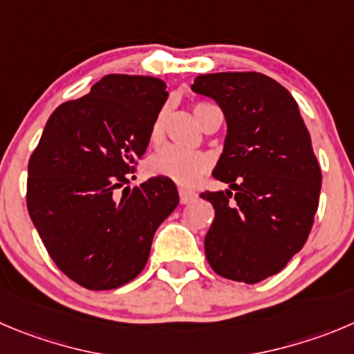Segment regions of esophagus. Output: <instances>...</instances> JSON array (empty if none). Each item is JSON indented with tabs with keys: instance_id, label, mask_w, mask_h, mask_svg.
<instances>
[{
	"instance_id": "1",
	"label": "esophagus",
	"mask_w": 354,
	"mask_h": 354,
	"mask_svg": "<svg viewBox=\"0 0 354 354\" xmlns=\"http://www.w3.org/2000/svg\"><path fill=\"white\" fill-rule=\"evenodd\" d=\"M197 199V194L187 188H180V203L181 204H190Z\"/></svg>"
}]
</instances>
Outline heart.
<instances>
[{"mask_svg": "<svg viewBox=\"0 0 354 354\" xmlns=\"http://www.w3.org/2000/svg\"><path fill=\"white\" fill-rule=\"evenodd\" d=\"M206 106V102H201V104H197L194 108V113H196L197 120H199L201 111ZM164 122H166V111L162 110L155 117L153 124H151V143H158L162 140V136H164ZM147 167L151 176L166 178V180H171L173 183L181 185V187H192V185H196L209 171L211 158L206 153H203V151L166 147L158 150L155 155H151Z\"/></svg>", "mask_w": 354, "mask_h": 354, "instance_id": "b5f03b06", "label": "heart"}]
</instances>
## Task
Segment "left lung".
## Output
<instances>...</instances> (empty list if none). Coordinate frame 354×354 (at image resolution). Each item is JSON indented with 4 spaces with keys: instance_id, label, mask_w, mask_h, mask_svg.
<instances>
[{
    "instance_id": "obj_1",
    "label": "left lung",
    "mask_w": 354,
    "mask_h": 354,
    "mask_svg": "<svg viewBox=\"0 0 354 354\" xmlns=\"http://www.w3.org/2000/svg\"><path fill=\"white\" fill-rule=\"evenodd\" d=\"M192 91L214 99L229 127L213 176L230 190L201 194L214 207L206 259L218 276L255 285L285 269L313 229L322 169L311 136L292 94L262 73L201 75Z\"/></svg>"
}]
</instances>
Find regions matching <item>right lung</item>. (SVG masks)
Wrapping results in <instances>:
<instances>
[{
	"label": "right lung",
	"instance_id": "obj_1",
	"mask_svg": "<svg viewBox=\"0 0 354 354\" xmlns=\"http://www.w3.org/2000/svg\"><path fill=\"white\" fill-rule=\"evenodd\" d=\"M167 99L153 77L106 75L62 102L28 164L29 216L55 266L88 290H113L147 266L155 230L176 209V185L129 183Z\"/></svg>",
	"mask_w": 354,
	"mask_h": 354
}]
</instances>
